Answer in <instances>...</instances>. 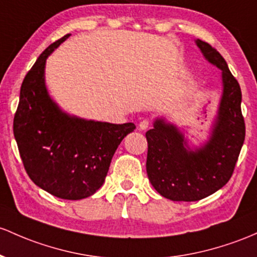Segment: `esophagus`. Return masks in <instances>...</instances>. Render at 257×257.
<instances>
[{
    "label": "esophagus",
    "instance_id": "obj_1",
    "mask_svg": "<svg viewBox=\"0 0 257 257\" xmlns=\"http://www.w3.org/2000/svg\"><path fill=\"white\" fill-rule=\"evenodd\" d=\"M149 125H150V122H149L148 119H143L142 122L139 123V125H138V126H139L140 131H146V129L149 128Z\"/></svg>",
    "mask_w": 257,
    "mask_h": 257
}]
</instances>
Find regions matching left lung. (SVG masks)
Returning <instances> with one entry per match:
<instances>
[{"label": "left lung", "instance_id": "obj_1", "mask_svg": "<svg viewBox=\"0 0 257 257\" xmlns=\"http://www.w3.org/2000/svg\"><path fill=\"white\" fill-rule=\"evenodd\" d=\"M208 63L221 70L222 94L208 139L190 149L176 124L163 117L146 132V172L152 187L172 201H197L224 187L232 177L245 139L241 90L218 51L195 40Z\"/></svg>", "mask_w": 257, "mask_h": 257}]
</instances>
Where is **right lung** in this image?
<instances>
[{
  "label": "right lung",
  "instance_id": "right-lung-1",
  "mask_svg": "<svg viewBox=\"0 0 257 257\" xmlns=\"http://www.w3.org/2000/svg\"><path fill=\"white\" fill-rule=\"evenodd\" d=\"M69 36L51 44L25 75L13 133L25 171L39 188L61 199L80 200L102 187L118 145L135 125L77 117L51 98L46 60Z\"/></svg>",
  "mask_w": 257,
  "mask_h": 257
}]
</instances>
